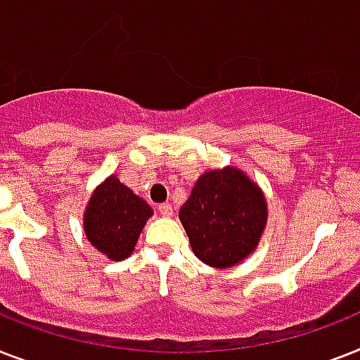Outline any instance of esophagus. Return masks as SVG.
Here are the masks:
<instances>
[{
	"label": "esophagus",
	"mask_w": 360,
	"mask_h": 360,
	"mask_svg": "<svg viewBox=\"0 0 360 360\" xmlns=\"http://www.w3.org/2000/svg\"><path fill=\"white\" fill-rule=\"evenodd\" d=\"M159 214L165 216V218H170L172 214H174V209H172L170 203H162V205H159Z\"/></svg>",
	"instance_id": "obj_1"
}]
</instances>
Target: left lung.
I'll list each match as a JSON object with an SVG mask.
<instances>
[{
	"label": "left lung",
	"mask_w": 360,
	"mask_h": 360,
	"mask_svg": "<svg viewBox=\"0 0 360 360\" xmlns=\"http://www.w3.org/2000/svg\"><path fill=\"white\" fill-rule=\"evenodd\" d=\"M190 248L201 262L226 270L253 253L268 221L262 188L236 166L207 170L179 210Z\"/></svg>",
	"instance_id": "8db88e82"
}]
</instances>
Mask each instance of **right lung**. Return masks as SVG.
Returning a JSON list of instances; mask_svg holds the SVG:
<instances>
[{
  "label": "right lung",
  "mask_w": 360,
  "mask_h": 360,
  "mask_svg": "<svg viewBox=\"0 0 360 360\" xmlns=\"http://www.w3.org/2000/svg\"><path fill=\"white\" fill-rule=\"evenodd\" d=\"M151 216L153 209L112 174L96 186L84 207V236L107 259L124 261Z\"/></svg>",
  "instance_id": "obj_1"
}]
</instances>
